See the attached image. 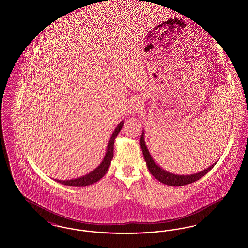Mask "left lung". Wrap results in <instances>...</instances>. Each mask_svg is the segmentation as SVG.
<instances>
[{
	"label": "left lung",
	"mask_w": 248,
	"mask_h": 248,
	"mask_svg": "<svg viewBox=\"0 0 248 248\" xmlns=\"http://www.w3.org/2000/svg\"><path fill=\"white\" fill-rule=\"evenodd\" d=\"M140 147H141L144 159L146 161V164H147V166H148L151 174L156 179H158L160 182L166 184V185H169V186H173V187H179V186L187 185V184L192 183V182L200 179L201 177L206 175L212 169L214 165H216V163H215L211 166L207 167L206 169L201 171L199 173L193 174V175H188V176L176 175V174H172L170 172H167L164 169H162L154 162V159L149 153V150L144 141V132L142 133L141 138H140Z\"/></svg>",
	"instance_id": "1"
}]
</instances>
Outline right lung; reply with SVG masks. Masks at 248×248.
Returning <instances> with one entry per match:
<instances>
[{
	"instance_id": "add662e5",
	"label": "right lung",
	"mask_w": 248,
	"mask_h": 248,
	"mask_svg": "<svg viewBox=\"0 0 248 248\" xmlns=\"http://www.w3.org/2000/svg\"><path fill=\"white\" fill-rule=\"evenodd\" d=\"M124 125V122L122 121L115 130L113 131L109 141L108 143L107 146L106 154L102 160V162L100 163V165H98L96 168H94L93 171H91L89 174H86L83 177H77L74 179H69V180H59V179H55L56 181H58L59 183L67 185V186H72V187H85L88 185H91L94 182L98 181L101 177H104V175L106 174L110 162L113 158V146H114V140L115 138L117 137L119 132L122 129Z\"/></svg>"
}]
</instances>
